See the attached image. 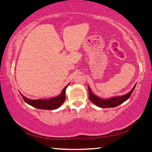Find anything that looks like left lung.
Masks as SVG:
<instances>
[{
    "label": "left lung",
    "mask_w": 152,
    "mask_h": 152,
    "mask_svg": "<svg viewBox=\"0 0 152 152\" xmlns=\"http://www.w3.org/2000/svg\"><path fill=\"white\" fill-rule=\"evenodd\" d=\"M135 86H134L133 88L131 91L129 93L126 94L123 96H117V97H113L109 99H102L101 98L95 96L94 94L91 92V88L88 87V92H89V99L92 102H93L94 104H96V106L101 107V108H112L115 107L117 106H119V104H122L123 102H124L125 101L130 97L132 95V92L134 91L135 88Z\"/></svg>",
    "instance_id": "left-lung-1"
}]
</instances>
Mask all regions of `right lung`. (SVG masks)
I'll return each instance as SVG.
<instances>
[{
    "label": "right lung",
    "mask_w": 152,
    "mask_h": 152,
    "mask_svg": "<svg viewBox=\"0 0 152 152\" xmlns=\"http://www.w3.org/2000/svg\"><path fill=\"white\" fill-rule=\"evenodd\" d=\"M67 86L62 90L61 94L59 96H56L55 98H52L50 99L47 100H43V99H39V100H30L27 98L25 97L23 95L21 94V96L25 101V102L29 104L31 106L34 107L35 108L40 109H48V110H53L56 109L57 108L60 107L63 102L65 101L66 100V88Z\"/></svg>",
    "instance_id": "add662e5"
}]
</instances>
